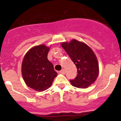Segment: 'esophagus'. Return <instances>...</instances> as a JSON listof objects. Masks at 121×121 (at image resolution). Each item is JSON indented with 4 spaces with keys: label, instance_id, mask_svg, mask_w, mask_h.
<instances>
[{
    "label": "esophagus",
    "instance_id": "34e87169",
    "mask_svg": "<svg viewBox=\"0 0 121 121\" xmlns=\"http://www.w3.org/2000/svg\"><path fill=\"white\" fill-rule=\"evenodd\" d=\"M59 73L62 74H65V70H64V69H62V70H61L60 71H59Z\"/></svg>",
    "mask_w": 121,
    "mask_h": 121
}]
</instances>
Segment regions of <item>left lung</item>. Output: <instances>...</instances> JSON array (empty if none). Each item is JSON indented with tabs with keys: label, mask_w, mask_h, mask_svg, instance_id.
<instances>
[{
	"label": "left lung",
	"mask_w": 121,
	"mask_h": 121,
	"mask_svg": "<svg viewBox=\"0 0 121 121\" xmlns=\"http://www.w3.org/2000/svg\"><path fill=\"white\" fill-rule=\"evenodd\" d=\"M78 69V75L70 81L73 86L86 88L93 84L99 75V64L96 56L86 43L76 39L61 43Z\"/></svg>",
	"instance_id": "obj_1"
}]
</instances>
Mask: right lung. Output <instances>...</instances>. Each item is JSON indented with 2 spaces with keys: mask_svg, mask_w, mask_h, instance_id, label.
Wrapping results in <instances>:
<instances>
[{
  "mask_svg": "<svg viewBox=\"0 0 121 121\" xmlns=\"http://www.w3.org/2000/svg\"><path fill=\"white\" fill-rule=\"evenodd\" d=\"M50 47L42 44L33 47L25 54L22 60V75L30 88L43 91L50 88L57 73L47 55Z\"/></svg>",
  "mask_w": 121,
  "mask_h": 121,
  "instance_id": "add662e5",
  "label": "right lung"
}]
</instances>
